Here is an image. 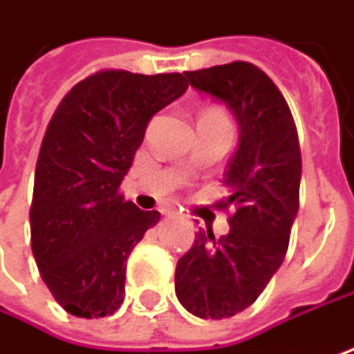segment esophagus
Returning a JSON list of instances; mask_svg holds the SVG:
<instances>
[{
    "label": "esophagus",
    "instance_id": "1",
    "mask_svg": "<svg viewBox=\"0 0 354 354\" xmlns=\"http://www.w3.org/2000/svg\"><path fill=\"white\" fill-rule=\"evenodd\" d=\"M160 212H162V214H166V216L174 214V210H172V209H162V210H160Z\"/></svg>",
    "mask_w": 354,
    "mask_h": 354
}]
</instances>
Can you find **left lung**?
<instances>
[{"instance_id": "1", "label": "left lung", "mask_w": 354, "mask_h": 354, "mask_svg": "<svg viewBox=\"0 0 354 354\" xmlns=\"http://www.w3.org/2000/svg\"><path fill=\"white\" fill-rule=\"evenodd\" d=\"M192 88L227 105L239 145L225 170L229 233L198 231L178 259L176 296L198 318H229L253 304L281 266L300 207L302 156L294 117L273 81L251 62L184 73Z\"/></svg>"}]
</instances>
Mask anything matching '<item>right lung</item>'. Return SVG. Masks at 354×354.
I'll return each mask as SVG.
<instances>
[{
	"label": "right lung",
	"mask_w": 354,
	"mask_h": 354,
	"mask_svg": "<svg viewBox=\"0 0 354 354\" xmlns=\"http://www.w3.org/2000/svg\"><path fill=\"white\" fill-rule=\"evenodd\" d=\"M180 73L101 71L77 82L44 133L30 207L32 253L54 300L79 318L123 304L125 266L160 221L119 194L147 121L182 97Z\"/></svg>",
	"instance_id": "obj_1"
}]
</instances>
